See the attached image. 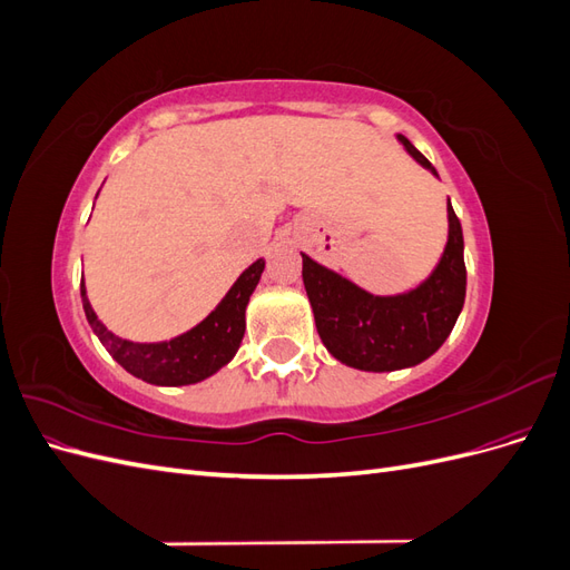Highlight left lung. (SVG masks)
Returning a JSON list of instances; mask_svg holds the SVG:
<instances>
[{"label": "left lung", "instance_id": "obj_1", "mask_svg": "<svg viewBox=\"0 0 570 570\" xmlns=\"http://www.w3.org/2000/svg\"><path fill=\"white\" fill-rule=\"evenodd\" d=\"M400 142L428 170L433 168L404 135ZM450 214V239L430 278L406 295L373 297L335 271L302 254V278L314 308L318 335L342 364L361 371H396L416 366L450 337L465 299V264L461 223Z\"/></svg>", "mask_w": 570, "mask_h": 570}]
</instances>
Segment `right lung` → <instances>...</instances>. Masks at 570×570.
<instances>
[{"instance_id": "right-lung-1", "label": "right lung", "mask_w": 570, "mask_h": 570, "mask_svg": "<svg viewBox=\"0 0 570 570\" xmlns=\"http://www.w3.org/2000/svg\"><path fill=\"white\" fill-rule=\"evenodd\" d=\"M264 258L254 262L228 295L193 331H187L168 342H130L107 331L105 323L92 312L80 281V297L88 323L105 344L107 352L135 377H142L151 385H193L214 375L235 356L239 342L245 337V308L252 292L264 273Z\"/></svg>"}]
</instances>
